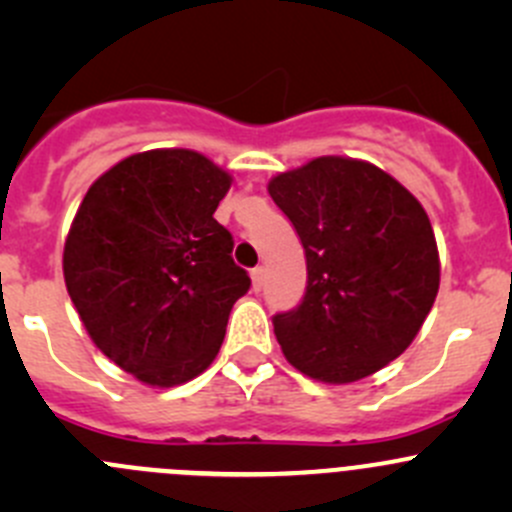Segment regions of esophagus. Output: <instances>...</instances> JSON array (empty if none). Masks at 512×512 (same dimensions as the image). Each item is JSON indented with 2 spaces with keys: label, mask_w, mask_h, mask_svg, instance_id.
Segmentation results:
<instances>
[{
  "label": "esophagus",
  "mask_w": 512,
  "mask_h": 512,
  "mask_svg": "<svg viewBox=\"0 0 512 512\" xmlns=\"http://www.w3.org/2000/svg\"><path fill=\"white\" fill-rule=\"evenodd\" d=\"M250 277H252V289L260 292L262 285H265V267H255V270L250 272Z\"/></svg>",
  "instance_id": "34e87169"
}]
</instances>
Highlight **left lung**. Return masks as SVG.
Returning <instances> with one entry per match:
<instances>
[{
    "label": "left lung",
    "instance_id": "left-lung-1",
    "mask_svg": "<svg viewBox=\"0 0 512 512\" xmlns=\"http://www.w3.org/2000/svg\"><path fill=\"white\" fill-rule=\"evenodd\" d=\"M307 257V294L277 314L289 364L322 384H352L414 342L438 285L436 235L426 210L369 160L319 156L267 183Z\"/></svg>",
    "mask_w": 512,
    "mask_h": 512
}]
</instances>
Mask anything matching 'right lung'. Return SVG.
Segmentation results:
<instances>
[{"instance_id": "add662e5", "label": "right lung", "mask_w": 512, "mask_h": 512, "mask_svg": "<svg viewBox=\"0 0 512 512\" xmlns=\"http://www.w3.org/2000/svg\"><path fill=\"white\" fill-rule=\"evenodd\" d=\"M232 175L188 148L118 160L81 200L64 242V282L91 342L141 384L170 389L220 352L250 289L213 213Z\"/></svg>"}]
</instances>
